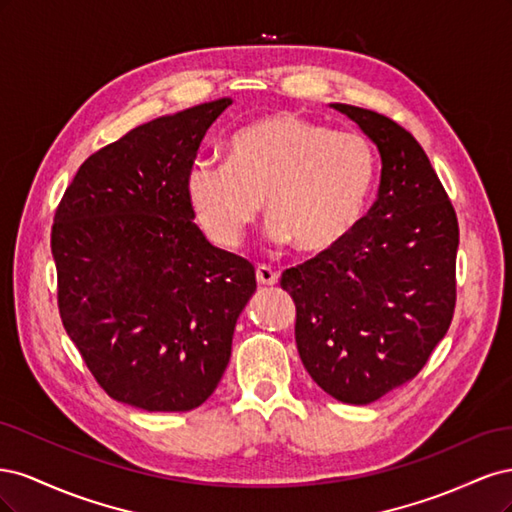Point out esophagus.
Returning a JSON list of instances; mask_svg holds the SVG:
<instances>
[{
    "instance_id": "obj_1",
    "label": "esophagus",
    "mask_w": 512,
    "mask_h": 512,
    "mask_svg": "<svg viewBox=\"0 0 512 512\" xmlns=\"http://www.w3.org/2000/svg\"><path fill=\"white\" fill-rule=\"evenodd\" d=\"M256 282L260 286H275L277 284V271H273L269 265L256 267Z\"/></svg>"
}]
</instances>
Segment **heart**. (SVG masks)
<instances>
[{
    "label": "heart",
    "mask_w": 512,
    "mask_h": 512,
    "mask_svg": "<svg viewBox=\"0 0 512 512\" xmlns=\"http://www.w3.org/2000/svg\"><path fill=\"white\" fill-rule=\"evenodd\" d=\"M378 153L361 132L273 113L230 136L226 160H196L185 179L194 218L215 245L243 241L265 200L273 243L324 254L342 245L374 196Z\"/></svg>",
    "instance_id": "b5f03b06"
}]
</instances>
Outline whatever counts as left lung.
<instances>
[{
	"mask_svg": "<svg viewBox=\"0 0 512 512\" xmlns=\"http://www.w3.org/2000/svg\"><path fill=\"white\" fill-rule=\"evenodd\" d=\"M348 115L382 158L376 203L331 252L282 273L299 356L322 391L365 406L412 380L455 314L459 224L416 138L367 108Z\"/></svg>",
	"mask_w": 512,
	"mask_h": 512,
	"instance_id": "obj_1",
	"label": "left lung"
}]
</instances>
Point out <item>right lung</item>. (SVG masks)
<instances>
[{
	"label": "right lung",
	"instance_id": "obj_1",
	"mask_svg": "<svg viewBox=\"0 0 512 512\" xmlns=\"http://www.w3.org/2000/svg\"><path fill=\"white\" fill-rule=\"evenodd\" d=\"M230 104L158 117L102 147L55 211L61 322L121 404L147 412L205 404L256 290L254 267L205 239L185 194L200 141Z\"/></svg>",
	"mask_w": 512,
	"mask_h": 512
}]
</instances>
